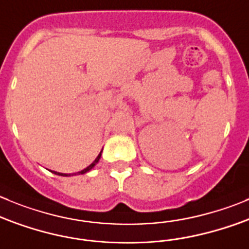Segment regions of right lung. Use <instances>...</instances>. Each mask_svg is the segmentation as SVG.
<instances>
[{
    "label": "right lung",
    "instance_id": "1",
    "mask_svg": "<svg viewBox=\"0 0 249 249\" xmlns=\"http://www.w3.org/2000/svg\"><path fill=\"white\" fill-rule=\"evenodd\" d=\"M101 153H103V150L100 151V154H99V155H98V158H96L95 160H94V162H93V164H90V165H89V166L87 167V169H84V170H83V171H79V172H78V174H79V175L82 174V175H83V174H85V172L90 171V170L93 169V167L95 166L96 164H98V162H99V160H100V158H101ZM51 172H53V174H55V175H60V176H68L67 174H60V172H56V171H51Z\"/></svg>",
    "mask_w": 249,
    "mask_h": 249
}]
</instances>
